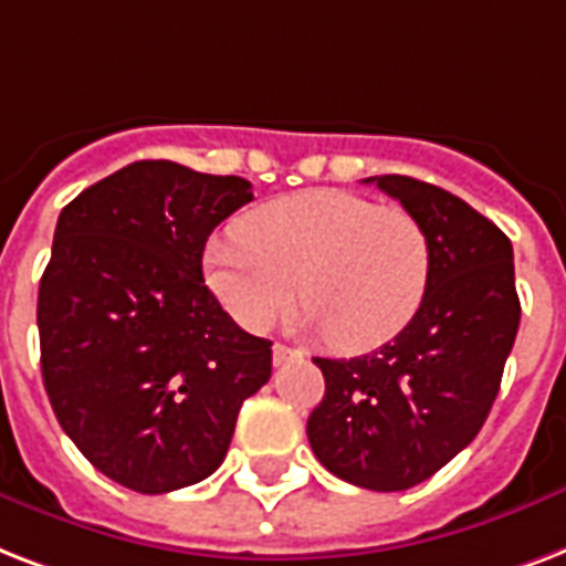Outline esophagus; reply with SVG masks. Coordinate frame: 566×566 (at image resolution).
Wrapping results in <instances>:
<instances>
[{
    "mask_svg": "<svg viewBox=\"0 0 566 566\" xmlns=\"http://www.w3.org/2000/svg\"><path fill=\"white\" fill-rule=\"evenodd\" d=\"M271 357H274V366H286V363L292 360H301V352H295V348H289V345H274V352H271Z\"/></svg>",
    "mask_w": 566,
    "mask_h": 566,
    "instance_id": "esophagus-1",
    "label": "esophagus"
}]
</instances>
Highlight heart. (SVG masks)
Here are the masks:
<instances>
[{"instance_id":"heart-1","label":"heart","mask_w":566,"mask_h":566,"mask_svg":"<svg viewBox=\"0 0 566 566\" xmlns=\"http://www.w3.org/2000/svg\"><path fill=\"white\" fill-rule=\"evenodd\" d=\"M428 280L419 218L343 188L271 200L239 221V239L206 251V283L244 331H269L301 295L304 327L343 352H371L405 331Z\"/></svg>"}]
</instances>
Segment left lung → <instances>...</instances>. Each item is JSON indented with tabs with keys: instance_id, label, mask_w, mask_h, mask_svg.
<instances>
[{
	"instance_id": "8db88e82",
	"label": "left lung",
	"mask_w": 566,
	"mask_h": 566,
	"mask_svg": "<svg viewBox=\"0 0 566 566\" xmlns=\"http://www.w3.org/2000/svg\"><path fill=\"white\" fill-rule=\"evenodd\" d=\"M363 182L419 218L431 280L392 343L352 360L315 357L324 398L306 437L336 479L396 493L431 479L475 440L514 348L520 297L514 248L490 218L422 179L387 174Z\"/></svg>"
}]
</instances>
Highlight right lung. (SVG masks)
Wrapping results in <instances>:
<instances>
[{
    "label": "right lung",
    "mask_w": 566,
    "mask_h": 566,
    "mask_svg": "<svg viewBox=\"0 0 566 566\" xmlns=\"http://www.w3.org/2000/svg\"><path fill=\"white\" fill-rule=\"evenodd\" d=\"M251 200L242 177L147 159L59 214L38 292L43 387L76 449L135 493L209 479L271 378L269 339L203 283L206 239Z\"/></svg>",
    "instance_id": "add662e5"
}]
</instances>
